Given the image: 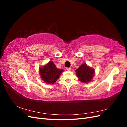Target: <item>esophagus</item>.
Segmentation results:
<instances>
[{
	"label": "esophagus",
	"mask_w": 127,
	"mask_h": 127,
	"mask_svg": "<svg viewBox=\"0 0 127 127\" xmlns=\"http://www.w3.org/2000/svg\"><path fill=\"white\" fill-rule=\"evenodd\" d=\"M67 71H70L71 70V68H67Z\"/></svg>",
	"instance_id": "34e87169"
}]
</instances>
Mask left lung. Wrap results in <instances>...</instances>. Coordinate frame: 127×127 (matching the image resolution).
<instances>
[{
  "label": "left lung",
  "instance_id": "1",
  "mask_svg": "<svg viewBox=\"0 0 127 127\" xmlns=\"http://www.w3.org/2000/svg\"><path fill=\"white\" fill-rule=\"evenodd\" d=\"M79 80L84 83L92 81L94 76V69L88 66L86 63L83 64L75 71Z\"/></svg>",
  "mask_w": 127,
  "mask_h": 127
}]
</instances>
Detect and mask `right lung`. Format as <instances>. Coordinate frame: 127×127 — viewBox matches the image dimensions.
I'll return each instance as SVG.
<instances>
[{"label": "right lung", "mask_w": 127, "mask_h": 127, "mask_svg": "<svg viewBox=\"0 0 127 127\" xmlns=\"http://www.w3.org/2000/svg\"><path fill=\"white\" fill-rule=\"evenodd\" d=\"M41 78L44 82L48 84H53L59 78L63 69L57 68L52 61H50L43 67L39 68Z\"/></svg>", "instance_id": "add662e5"}]
</instances>
